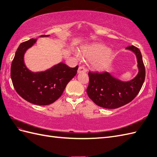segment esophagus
I'll list each match as a JSON object with an SVG mask.
<instances>
[{
	"label": "esophagus",
	"mask_w": 157,
	"mask_h": 157,
	"mask_svg": "<svg viewBox=\"0 0 157 157\" xmlns=\"http://www.w3.org/2000/svg\"><path fill=\"white\" fill-rule=\"evenodd\" d=\"M87 70L84 67H80L78 69V73H81V72H86Z\"/></svg>",
	"instance_id": "34e87169"
}]
</instances>
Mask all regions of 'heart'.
I'll return each instance as SVG.
<instances>
[{"mask_svg":"<svg viewBox=\"0 0 157 157\" xmlns=\"http://www.w3.org/2000/svg\"><path fill=\"white\" fill-rule=\"evenodd\" d=\"M78 55L83 59L90 60V65L94 70L103 71L111 64L114 52L105 44L94 43L82 47Z\"/></svg>","mask_w":157,"mask_h":157,"instance_id":"b5f03b06","label":"heart"}]
</instances>
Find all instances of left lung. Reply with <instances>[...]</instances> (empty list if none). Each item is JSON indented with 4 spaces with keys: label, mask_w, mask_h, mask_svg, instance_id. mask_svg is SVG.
<instances>
[{
    "label": "left lung",
    "mask_w": 157,
    "mask_h": 157,
    "mask_svg": "<svg viewBox=\"0 0 157 157\" xmlns=\"http://www.w3.org/2000/svg\"><path fill=\"white\" fill-rule=\"evenodd\" d=\"M136 55L138 73L127 81H121L109 72H89L88 96L97 105L105 109H117L132 101L142 87L145 78V68L140 50L135 46L126 48Z\"/></svg>",
    "instance_id": "left-lung-1"
}]
</instances>
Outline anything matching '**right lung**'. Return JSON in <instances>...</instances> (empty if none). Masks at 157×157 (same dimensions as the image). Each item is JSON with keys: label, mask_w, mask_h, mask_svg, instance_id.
<instances>
[{"label": "right lung", "mask_w": 157, "mask_h": 157, "mask_svg": "<svg viewBox=\"0 0 157 157\" xmlns=\"http://www.w3.org/2000/svg\"><path fill=\"white\" fill-rule=\"evenodd\" d=\"M36 41L37 39H31L19 45L11 64L10 76L14 88L22 98L34 105H48L62 95L78 67L71 68L60 62L44 71L29 70L25 63V55Z\"/></svg>", "instance_id": "right-lung-1"}]
</instances>
